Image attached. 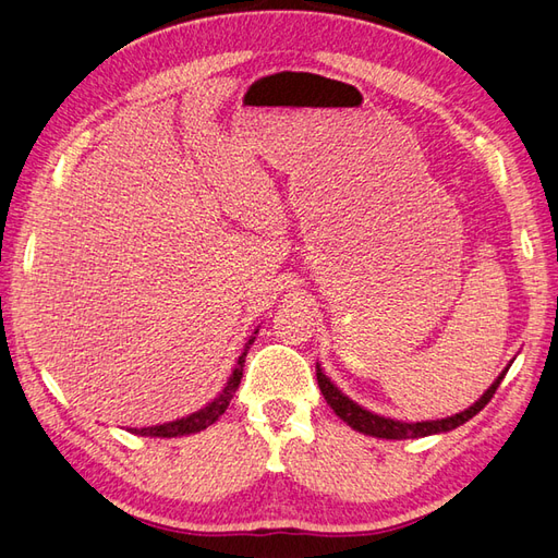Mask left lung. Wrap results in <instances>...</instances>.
Here are the masks:
<instances>
[{
	"label": "left lung",
	"instance_id": "left-lung-1",
	"mask_svg": "<svg viewBox=\"0 0 558 558\" xmlns=\"http://www.w3.org/2000/svg\"><path fill=\"white\" fill-rule=\"evenodd\" d=\"M506 373V369H504ZM504 375H499V379L492 384V387L485 391V396L475 403L470 405L468 411L458 413V415H451V417H444V420H432V423H396V420H389V417H379L375 413L369 411H363L361 405L353 403L349 396H343L333 384L325 377V373H322L319 365H317V384L322 393H325L327 403L333 408V413H337L343 423H349L353 429L363 432V435H373V437H379V439H415V437H427V435H437V432H449V429H456L458 425L468 423L470 417L477 415L482 408H485L492 396L497 393V387L501 384Z\"/></svg>",
	"mask_w": 558,
	"mask_h": 558
}]
</instances>
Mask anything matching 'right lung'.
Returning <instances> with one entry per match:
<instances>
[{
	"label": "right lung",
	"mask_w": 558,
	"mask_h": 558,
	"mask_svg": "<svg viewBox=\"0 0 558 558\" xmlns=\"http://www.w3.org/2000/svg\"><path fill=\"white\" fill-rule=\"evenodd\" d=\"M255 341V337L247 341V345H251ZM243 363H245V353L239 357V365L236 369H233L231 379L227 381L225 391H221L217 399L205 405L203 411H197L189 417H181V420H174V423H167V425H155V427H143V429H133L135 435H143V437H181V435H191V432H201L205 427H209L213 423H217V420L225 415V411L229 408L233 393H236L239 384H241V377H243Z\"/></svg>",
	"instance_id": "right-lung-1"
}]
</instances>
